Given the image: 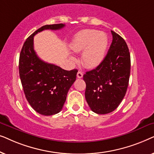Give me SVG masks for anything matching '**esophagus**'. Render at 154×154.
I'll return each mask as SVG.
<instances>
[{
	"label": "esophagus",
	"mask_w": 154,
	"mask_h": 154,
	"mask_svg": "<svg viewBox=\"0 0 154 154\" xmlns=\"http://www.w3.org/2000/svg\"><path fill=\"white\" fill-rule=\"evenodd\" d=\"M83 73L81 72V71H78L77 73V78H79V79H81V78H83Z\"/></svg>",
	"instance_id": "1"
}]
</instances>
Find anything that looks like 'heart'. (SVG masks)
Segmentation results:
<instances>
[{
    "label": "heart",
    "instance_id": "obj_1",
    "mask_svg": "<svg viewBox=\"0 0 154 154\" xmlns=\"http://www.w3.org/2000/svg\"><path fill=\"white\" fill-rule=\"evenodd\" d=\"M108 46V38L103 32L86 29L77 33L71 43L73 51H83L82 63L88 68H95L104 60ZM72 60H75L72 57Z\"/></svg>",
    "mask_w": 154,
    "mask_h": 154
}]
</instances>
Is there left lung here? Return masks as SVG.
Here are the masks:
<instances>
[{"label":"left lung","instance_id":"obj_1","mask_svg":"<svg viewBox=\"0 0 154 154\" xmlns=\"http://www.w3.org/2000/svg\"><path fill=\"white\" fill-rule=\"evenodd\" d=\"M113 40L102 63L83 75L85 100L93 112L106 114L119 106L127 91L130 54L125 40L111 31Z\"/></svg>","mask_w":154,"mask_h":154}]
</instances>
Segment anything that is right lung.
Here are the masks:
<instances>
[{"instance_id": "1", "label": "right lung", "mask_w": 154, "mask_h": 154, "mask_svg": "<svg viewBox=\"0 0 154 154\" xmlns=\"http://www.w3.org/2000/svg\"><path fill=\"white\" fill-rule=\"evenodd\" d=\"M64 26L57 24L41 27L26 39L20 52L19 72L25 97L31 106L43 116L62 110L78 70L66 71L41 60L33 49V36L42 31L59 30Z\"/></svg>"}]
</instances>
